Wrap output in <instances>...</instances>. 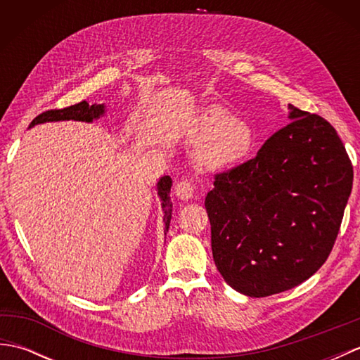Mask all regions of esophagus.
<instances>
[{"mask_svg":"<svg viewBox=\"0 0 360 360\" xmlns=\"http://www.w3.org/2000/svg\"><path fill=\"white\" fill-rule=\"evenodd\" d=\"M193 192H195V186L187 179H182L174 186V195L182 201H188L190 198L193 196Z\"/></svg>","mask_w":360,"mask_h":360,"instance_id":"esophagus-1","label":"esophagus"}]
</instances>
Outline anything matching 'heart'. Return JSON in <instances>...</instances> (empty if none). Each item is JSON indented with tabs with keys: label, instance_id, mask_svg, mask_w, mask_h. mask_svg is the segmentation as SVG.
<instances>
[{
	"label": "heart",
	"instance_id": "1",
	"mask_svg": "<svg viewBox=\"0 0 360 360\" xmlns=\"http://www.w3.org/2000/svg\"><path fill=\"white\" fill-rule=\"evenodd\" d=\"M195 139L202 142L198 148V160L210 170L238 164L255 145L254 129L221 106H212L200 117Z\"/></svg>",
	"mask_w": 360,
	"mask_h": 360
}]
</instances>
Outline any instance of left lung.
Instances as JSON below:
<instances>
[{"mask_svg": "<svg viewBox=\"0 0 360 360\" xmlns=\"http://www.w3.org/2000/svg\"><path fill=\"white\" fill-rule=\"evenodd\" d=\"M288 108L289 124L254 159L217 174L205 196L215 264L249 297L292 289L320 269L353 188V165L330 122Z\"/></svg>", "mask_w": 360, "mask_h": 360, "instance_id": "obj_1", "label": "left lung"}]
</instances>
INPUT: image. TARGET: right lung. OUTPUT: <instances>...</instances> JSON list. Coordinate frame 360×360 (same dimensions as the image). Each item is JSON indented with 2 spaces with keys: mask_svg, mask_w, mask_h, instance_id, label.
Returning <instances> with one entry per match:
<instances>
[{
  "mask_svg": "<svg viewBox=\"0 0 360 360\" xmlns=\"http://www.w3.org/2000/svg\"><path fill=\"white\" fill-rule=\"evenodd\" d=\"M105 105L103 103H94L89 105L86 101H83L77 105L68 106L63 110H49L46 112H41L40 116H37L32 122H30L29 128L35 125L46 124V122H60V120H79V122H93L98 117H102L105 114ZM170 188H172V178L170 176H162L156 184L158 196L160 200V205H162L164 212V223H165V233L170 227L172 219V207L173 204L170 201Z\"/></svg>",
  "mask_w": 360,
  "mask_h": 360,
  "instance_id": "1",
  "label": "right lung"
}]
</instances>
